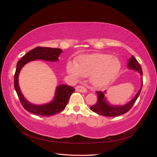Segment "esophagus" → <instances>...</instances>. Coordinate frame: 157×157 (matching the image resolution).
Returning a JSON list of instances; mask_svg holds the SVG:
<instances>
[{"label": "esophagus", "instance_id": "obj_1", "mask_svg": "<svg viewBox=\"0 0 157 157\" xmlns=\"http://www.w3.org/2000/svg\"><path fill=\"white\" fill-rule=\"evenodd\" d=\"M75 90L77 92H81V93H86L87 92V90L84 87L82 86H76Z\"/></svg>", "mask_w": 157, "mask_h": 157}]
</instances>
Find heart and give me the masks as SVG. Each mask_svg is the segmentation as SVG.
Masks as SVG:
<instances>
[{
  "label": "heart",
  "mask_w": 157,
  "mask_h": 157,
  "mask_svg": "<svg viewBox=\"0 0 157 157\" xmlns=\"http://www.w3.org/2000/svg\"><path fill=\"white\" fill-rule=\"evenodd\" d=\"M121 69L120 60L110 54L96 53L82 56L76 63L67 65L69 74L75 78L90 77L96 87H103L110 83Z\"/></svg>",
  "instance_id": "1"
}]
</instances>
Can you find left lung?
<instances>
[{
	"label": "left lung",
	"mask_w": 157,
	"mask_h": 157,
	"mask_svg": "<svg viewBox=\"0 0 157 157\" xmlns=\"http://www.w3.org/2000/svg\"><path fill=\"white\" fill-rule=\"evenodd\" d=\"M128 67L130 69L137 71L141 76L143 75V72H142L141 66L138 61L134 58V56H132L129 59L128 63ZM142 86H143V80L141 82V88L139 90V91L136 94L135 97L131 101L124 105H111V104H109L107 101L106 98H105V91L104 92L101 91H98L96 92L98 101L96 104L90 107V109L94 113H96L99 114V115L105 117H117L123 115V114L127 113L132 107L136 99L138 98L140 94L141 93Z\"/></svg>",
	"instance_id": "1"
}]
</instances>
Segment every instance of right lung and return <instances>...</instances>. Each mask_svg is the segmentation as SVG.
Masks as SVG:
<instances>
[{"instance_id": "obj_1", "label": "right lung", "mask_w": 157, "mask_h": 157, "mask_svg": "<svg viewBox=\"0 0 157 157\" xmlns=\"http://www.w3.org/2000/svg\"><path fill=\"white\" fill-rule=\"evenodd\" d=\"M62 50L59 48H52L48 47H36L35 48L28 52L18 61L16 66V70L14 75V88L18 96L22 106L25 110L36 115L49 117L59 113L63 111L67 105L71 95L72 94L75 88L66 84H61L57 86L55 97L50 103L44 105H35L28 101L23 96L18 84L19 74L22 67L29 61L42 59L48 61H58V58Z\"/></svg>"}]
</instances>
